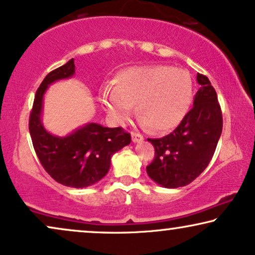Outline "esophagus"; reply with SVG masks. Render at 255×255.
<instances>
[{
    "label": "esophagus",
    "mask_w": 255,
    "mask_h": 255,
    "mask_svg": "<svg viewBox=\"0 0 255 255\" xmlns=\"http://www.w3.org/2000/svg\"><path fill=\"white\" fill-rule=\"evenodd\" d=\"M131 138H132V141H133V143H140V141H143V139H144L143 135H141L140 133H135V132H132Z\"/></svg>",
    "instance_id": "34e87169"
}]
</instances>
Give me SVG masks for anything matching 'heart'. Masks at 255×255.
Returning a JSON list of instances; mask_svg holds the SVG:
<instances>
[{"instance_id":"obj_1","label":"heart","mask_w":255,"mask_h":255,"mask_svg":"<svg viewBox=\"0 0 255 255\" xmlns=\"http://www.w3.org/2000/svg\"><path fill=\"white\" fill-rule=\"evenodd\" d=\"M192 78L183 69L154 64L120 71L114 88H105L101 102L109 117L122 124L135 104L140 123L166 132L181 123L191 105Z\"/></svg>"}]
</instances>
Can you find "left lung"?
Segmentation results:
<instances>
[{
    "mask_svg": "<svg viewBox=\"0 0 255 255\" xmlns=\"http://www.w3.org/2000/svg\"><path fill=\"white\" fill-rule=\"evenodd\" d=\"M200 85L193 108L176 130L163 138L150 139L154 159L146 166L148 177L166 188L186 186L212 159L223 131V115L217 92L206 76L198 74Z\"/></svg>",
    "mask_w": 255,
    "mask_h": 255,
    "instance_id": "8db88e82",
    "label": "left lung"
}]
</instances>
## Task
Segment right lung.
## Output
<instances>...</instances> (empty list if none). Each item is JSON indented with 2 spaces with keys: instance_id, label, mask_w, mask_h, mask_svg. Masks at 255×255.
<instances>
[{
  "instance_id": "obj_1",
  "label": "right lung",
  "mask_w": 255,
  "mask_h": 255,
  "mask_svg": "<svg viewBox=\"0 0 255 255\" xmlns=\"http://www.w3.org/2000/svg\"><path fill=\"white\" fill-rule=\"evenodd\" d=\"M74 75L75 62L71 58L45 76L36 91L29 132L36 154L52 179L64 186L83 188L107 176L112 156L131 143V135L122 128H105L97 123H88L62 137L44 128L43 97L49 85Z\"/></svg>"
}]
</instances>
